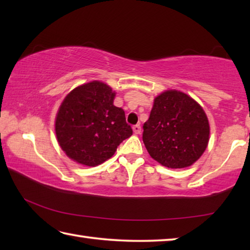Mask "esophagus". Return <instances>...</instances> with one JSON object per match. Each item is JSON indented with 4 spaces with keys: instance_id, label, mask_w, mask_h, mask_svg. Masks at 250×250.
<instances>
[{
    "instance_id": "1",
    "label": "esophagus",
    "mask_w": 250,
    "mask_h": 250,
    "mask_svg": "<svg viewBox=\"0 0 250 250\" xmlns=\"http://www.w3.org/2000/svg\"><path fill=\"white\" fill-rule=\"evenodd\" d=\"M132 130H133V133L134 134H140L141 133V126L140 125H135L132 126Z\"/></svg>"
}]
</instances>
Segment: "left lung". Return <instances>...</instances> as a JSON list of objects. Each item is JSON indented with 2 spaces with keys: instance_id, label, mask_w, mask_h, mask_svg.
Masks as SVG:
<instances>
[{
  "instance_id": "1",
  "label": "left lung",
  "mask_w": 250,
  "mask_h": 250,
  "mask_svg": "<svg viewBox=\"0 0 250 250\" xmlns=\"http://www.w3.org/2000/svg\"><path fill=\"white\" fill-rule=\"evenodd\" d=\"M143 143L152 159L171 168L192 166L209 140L206 113L184 92L167 90L154 99L149 120L143 125Z\"/></svg>"
}]
</instances>
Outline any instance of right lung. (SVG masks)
I'll use <instances>...</instances> for the list:
<instances>
[{
    "mask_svg": "<svg viewBox=\"0 0 250 250\" xmlns=\"http://www.w3.org/2000/svg\"><path fill=\"white\" fill-rule=\"evenodd\" d=\"M115 96L108 84L95 80L65 97L57 112L55 131L68 158L83 166H99L132 135L124 109L113 104Z\"/></svg>",
    "mask_w": 250,
    "mask_h": 250,
    "instance_id": "add662e5",
    "label": "right lung"
}]
</instances>
